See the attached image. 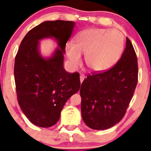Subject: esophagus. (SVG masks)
Listing matches in <instances>:
<instances>
[{
  "mask_svg": "<svg viewBox=\"0 0 151 151\" xmlns=\"http://www.w3.org/2000/svg\"><path fill=\"white\" fill-rule=\"evenodd\" d=\"M85 77L84 75H83V74H81V75H80V83H83V80H85Z\"/></svg>",
  "mask_w": 151,
  "mask_h": 151,
  "instance_id": "esophagus-1",
  "label": "esophagus"
}]
</instances>
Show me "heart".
Segmentation results:
<instances>
[{
    "label": "heart",
    "instance_id": "1",
    "mask_svg": "<svg viewBox=\"0 0 151 151\" xmlns=\"http://www.w3.org/2000/svg\"><path fill=\"white\" fill-rule=\"evenodd\" d=\"M124 50V36L118 30L89 28L80 32L75 44L68 42L66 52L69 64L77 68L82 62L81 54L91 71L101 73L113 67Z\"/></svg>",
    "mask_w": 151,
    "mask_h": 151
}]
</instances>
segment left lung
<instances>
[{
  "instance_id": "left-lung-1",
  "label": "left lung",
  "mask_w": 151,
  "mask_h": 151,
  "mask_svg": "<svg viewBox=\"0 0 151 151\" xmlns=\"http://www.w3.org/2000/svg\"><path fill=\"white\" fill-rule=\"evenodd\" d=\"M137 79V58L126 38L119 61L108 71L88 76L82 83L81 114L85 124L104 130L119 123L133 97Z\"/></svg>"
}]
</instances>
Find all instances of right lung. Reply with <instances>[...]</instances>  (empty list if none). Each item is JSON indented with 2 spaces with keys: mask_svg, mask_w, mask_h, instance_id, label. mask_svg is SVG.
<instances>
[{
  "mask_svg": "<svg viewBox=\"0 0 151 151\" xmlns=\"http://www.w3.org/2000/svg\"><path fill=\"white\" fill-rule=\"evenodd\" d=\"M74 27L73 21L43 22L25 35L15 58L18 103L29 121L39 127L55 124L67 100L80 90V74L63 68L66 42ZM45 38L58 44L50 57L40 54L39 42Z\"/></svg>",
  "mask_w": 151,
  "mask_h": 151,
  "instance_id": "right-lung-1",
  "label": "right lung"
}]
</instances>
